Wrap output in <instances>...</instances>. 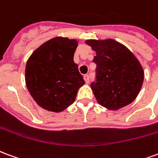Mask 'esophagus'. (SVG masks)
Returning <instances> with one entry per match:
<instances>
[{
  "mask_svg": "<svg viewBox=\"0 0 158 158\" xmlns=\"http://www.w3.org/2000/svg\"><path fill=\"white\" fill-rule=\"evenodd\" d=\"M84 80L86 81V83H89V81H90V77L88 75H85L84 76Z\"/></svg>",
  "mask_w": 158,
  "mask_h": 158,
  "instance_id": "obj_1",
  "label": "esophagus"
}]
</instances>
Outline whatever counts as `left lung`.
I'll return each mask as SVG.
<instances>
[{
  "instance_id": "1",
  "label": "left lung",
  "mask_w": 158,
  "mask_h": 158,
  "mask_svg": "<svg viewBox=\"0 0 158 158\" xmlns=\"http://www.w3.org/2000/svg\"><path fill=\"white\" fill-rule=\"evenodd\" d=\"M96 51L95 81L91 83L100 105L117 110L132 103L140 93L143 69L132 53L114 40H87Z\"/></svg>"
}]
</instances>
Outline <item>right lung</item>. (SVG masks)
I'll return each instance as SVG.
<instances>
[{
  "mask_svg": "<svg viewBox=\"0 0 158 158\" xmlns=\"http://www.w3.org/2000/svg\"><path fill=\"white\" fill-rule=\"evenodd\" d=\"M75 40L56 37L45 42L28 59L25 80L31 96L43 109L61 112L75 101L84 83L73 56Z\"/></svg>",
  "mask_w": 158,
  "mask_h": 158,
  "instance_id": "1",
  "label": "right lung"
}]
</instances>
